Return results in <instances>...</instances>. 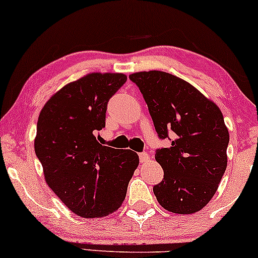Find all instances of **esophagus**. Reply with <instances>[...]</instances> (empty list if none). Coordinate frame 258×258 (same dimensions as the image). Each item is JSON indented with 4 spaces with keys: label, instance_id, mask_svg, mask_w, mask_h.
Listing matches in <instances>:
<instances>
[{
    "label": "esophagus",
    "instance_id": "1",
    "mask_svg": "<svg viewBox=\"0 0 258 258\" xmlns=\"http://www.w3.org/2000/svg\"><path fill=\"white\" fill-rule=\"evenodd\" d=\"M139 156H140V161H141V163H146L150 160V156L147 153H141Z\"/></svg>",
    "mask_w": 258,
    "mask_h": 258
}]
</instances>
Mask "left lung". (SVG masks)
Here are the masks:
<instances>
[{
	"mask_svg": "<svg viewBox=\"0 0 258 258\" xmlns=\"http://www.w3.org/2000/svg\"><path fill=\"white\" fill-rule=\"evenodd\" d=\"M143 95L160 139L170 147L156 150L163 180L154 195L163 209L190 215L205 207L227 166L229 130L215 102L179 77L162 71L129 76Z\"/></svg>",
	"mask_w": 258,
	"mask_h": 258,
	"instance_id": "1",
	"label": "left lung"
}]
</instances>
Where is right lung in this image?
Returning <instances> with one entry per match:
<instances>
[{
    "mask_svg": "<svg viewBox=\"0 0 258 258\" xmlns=\"http://www.w3.org/2000/svg\"><path fill=\"white\" fill-rule=\"evenodd\" d=\"M125 82L123 73H89L56 91L40 111L34 149L46 182L83 218L118 210L139 166L135 152L97 140L109 99Z\"/></svg>",
    "mask_w": 258,
    "mask_h": 258,
    "instance_id": "right-lung-1",
    "label": "right lung"
}]
</instances>
